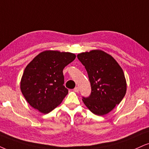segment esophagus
Returning <instances> with one entry per match:
<instances>
[{"mask_svg":"<svg viewBox=\"0 0 149 149\" xmlns=\"http://www.w3.org/2000/svg\"><path fill=\"white\" fill-rule=\"evenodd\" d=\"M74 91L75 93H79V88L78 87H75L74 88Z\"/></svg>","mask_w":149,"mask_h":149,"instance_id":"esophagus-1","label":"esophagus"}]
</instances>
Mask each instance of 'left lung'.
I'll use <instances>...</instances> for the list:
<instances>
[{
  "label": "left lung",
  "instance_id": "obj_1",
  "mask_svg": "<svg viewBox=\"0 0 149 149\" xmlns=\"http://www.w3.org/2000/svg\"><path fill=\"white\" fill-rule=\"evenodd\" d=\"M85 66L91 94L83 102L92 113L104 115L121 102L126 93V80L121 66L111 55L101 49L77 54Z\"/></svg>",
  "mask_w": 149,
  "mask_h": 149
}]
</instances>
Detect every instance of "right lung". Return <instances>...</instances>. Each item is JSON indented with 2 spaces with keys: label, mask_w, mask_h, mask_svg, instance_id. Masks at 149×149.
Wrapping results in <instances>:
<instances>
[{
  "label": "right lung",
  "mask_w": 149,
  "mask_h": 149,
  "mask_svg": "<svg viewBox=\"0 0 149 149\" xmlns=\"http://www.w3.org/2000/svg\"><path fill=\"white\" fill-rule=\"evenodd\" d=\"M76 58L71 52L45 50L27 64L21 80V91L30 105L47 114L59 105L68 93L63 70Z\"/></svg>",
  "instance_id": "obj_1"
}]
</instances>
